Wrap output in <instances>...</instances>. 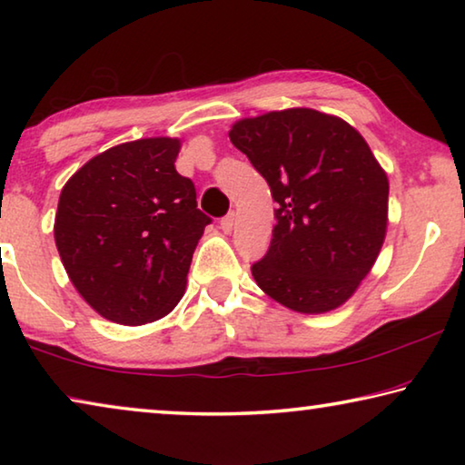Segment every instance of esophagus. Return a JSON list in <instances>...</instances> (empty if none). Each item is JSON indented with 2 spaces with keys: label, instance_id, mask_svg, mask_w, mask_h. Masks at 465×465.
I'll return each instance as SVG.
<instances>
[{
  "label": "esophagus",
  "instance_id": "34e87169",
  "mask_svg": "<svg viewBox=\"0 0 465 465\" xmlns=\"http://www.w3.org/2000/svg\"><path fill=\"white\" fill-rule=\"evenodd\" d=\"M233 222H235V215L233 213H227L223 219H222V230L225 232V233H230L232 230H233Z\"/></svg>",
  "mask_w": 465,
  "mask_h": 465
}]
</instances>
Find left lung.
<instances>
[{"label": "left lung", "mask_w": 465, "mask_h": 465, "mask_svg": "<svg viewBox=\"0 0 465 465\" xmlns=\"http://www.w3.org/2000/svg\"><path fill=\"white\" fill-rule=\"evenodd\" d=\"M277 203L272 240L252 277L299 313H326L351 299L385 240L390 183L349 123L313 108L272 110L233 123Z\"/></svg>", "instance_id": "1"}]
</instances>
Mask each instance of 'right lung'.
I'll return each mask as SVG.
<instances>
[{
  "mask_svg": "<svg viewBox=\"0 0 465 465\" xmlns=\"http://www.w3.org/2000/svg\"><path fill=\"white\" fill-rule=\"evenodd\" d=\"M180 139L106 149L67 180L54 215L61 262L85 303L124 326L160 320L186 289L193 252L211 219L174 162Z\"/></svg>",
  "mask_w": 465,
  "mask_h": 465,
  "instance_id": "obj_1",
  "label": "right lung"
}]
</instances>
